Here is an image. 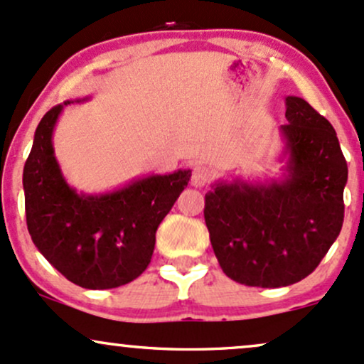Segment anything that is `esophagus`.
Instances as JSON below:
<instances>
[{
    "label": "esophagus",
    "mask_w": 364,
    "mask_h": 364,
    "mask_svg": "<svg viewBox=\"0 0 364 364\" xmlns=\"http://www.w3.org/2000/svg\"><path fill=\"white\" fill-rule=\"evenodd\" d=\"M213 178V170L209 166L198 164L194 165L192 168V177H191V183L194 187H206Z\"/></svg>",
    "instance_id": "esophagus-1"
}]
</instances>
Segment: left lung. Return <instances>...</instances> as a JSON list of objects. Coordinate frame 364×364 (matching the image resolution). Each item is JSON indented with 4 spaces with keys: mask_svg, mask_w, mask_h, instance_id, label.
<instances>
[{
    "mask_svg": "<svg viewBox=\"0 0 364 364\" xmlns=\"http://www.w3.org/2000/svg\"><path fill=\"white\" fill-rule=\"evenodd\" d=\"M286 119L281 181L216 182L204 198L218 262L245 286L305 279L343 228L348 164L334 127L300 97H286Z\"/></svg>",
    "mask_w": 364,
    "mask_h": 364,
    "instance_id": "1",
    "label": "left lung"
}]
</instances>
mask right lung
<instances>
[{
  "label": "right lung",
  "instance_id": "obj_1",
  "mask_svg": "<svg viewBox=\"0 0 364 364\" xmlns=\"http://www.w3.org/2000/svg\"><path fill=\"white\" fill-rule=\"evenodd\" d=\"M70 104L53 107L36 129L23 168L27 228L38 252L71 283L117 288L148 267L158 225L189 183L191 170L153 173L105 194L76 192L53 148L54 126Z\"/></svg>",
  "mask_w": 364,
  "mask_h": 364
}]
</instances>
